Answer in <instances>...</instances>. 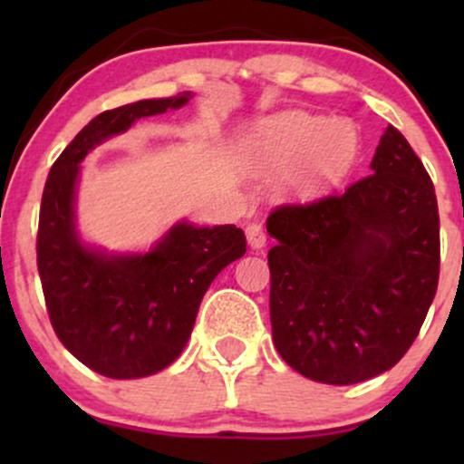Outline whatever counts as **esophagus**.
Listing matches in <instances>:
<instances>
[{"label": "esophagus", "mask_w": 464, "mask_h": 464, "mask_svg": "<svg viewBox=\"0 0 464 464\" xmlns=\"http://www.w3.org/2000/svg\"><path fill=\"white\" fill-rule=\"evenodd\" d=\"M246 239L250 244V248H264L266 246V231L262 225L253 222V225L246 227Z\"/></svg>", "instance_id": "1"}]
</instances>
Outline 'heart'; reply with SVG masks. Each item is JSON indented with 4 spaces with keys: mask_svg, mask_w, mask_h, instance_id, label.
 Instances as JSON below:
<instances>
[{
    "mask_svg": "<svg viewBox=\"0 0 464 464\" xmlns=\"http://www.w3.org/2000/svg\"><path fill=\"white\" fill-rule=\"evenodd\" d=\"M360 154L353 121L287 111L264 120L248 141V157L264 172H287V191L312 198L351 172Z\"/></svg>",
    "mask_w": 464,
    "mask_h": 464,
    "instance_id": "1",
    "label": "heart"
}]
</instances>
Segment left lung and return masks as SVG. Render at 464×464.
<instances>
[{
  "label": "left lung",
  "instance_id": "8db88e82",
  "mask_svg": "<svg viewBox=\"0 0 464 464\" xmlns=\"http://www.w3.org/2000/svg\"><path fill=\"white\" fill-rule=\"evenodd\" d=\"M279 355L323 384L366 382L412 347L440 268L439 205L420 159L388 126L369 177L276 207L266 222Z\"/></svg>",
  "mask_w": 464,
  "mask_h": 464
}]
</instances>
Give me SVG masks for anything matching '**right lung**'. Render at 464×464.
I'll return each instance as SVG.
<instances>
[{
    "mask_svg": "<svg viewBox=\"0 0 464 464\" xmlns=\"http://www.w3.org/2000/svg\"><path fill=\"white\" fill-rule=\"evenodd\" d=\"M191 93L140 100L93 117L61 152L41 198L36 266L50 323L65 349L111 380H137L172 364L188 344L207 287L246 253L236 225L179 222L148 253L84 246L73 222L80 161L137 120L188 104Z\"/></svg>",
    "mask_w": 464,
    "mask_h": 464,
    "instance_id": "obj_1",
    "label": "right lung"
}]
</instances>
